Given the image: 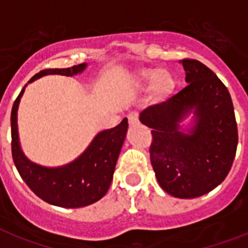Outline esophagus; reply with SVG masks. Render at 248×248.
I'll return each instance as SVG.
<instances>
[{
    "instance_id": "obj_1",
    "label": "esophagus",
    "mask_w": 248,
    "mask_h": 248,
    "mask_svg": "<svg viewBox=\"0 0 248 248\" xmlns=\"http://www.w3.org/2000/svg\"><path fill=\"white\" fill-rule=\"evenodd\" d=\"M128 124L130 126H136V124H139V114L137 113H130L128 114Z\"/></svg>"
}]
</instances>
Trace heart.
I'll use <instances>...</instances> for the list:
<instances>
[{"mask_svg": "<svg viewBox=\"0 0 248 248\" xmlns=\"http://www.w3.org/2000/svg\"><path fill=\"white\" fill-rule=\"evenodd\" d=\"M135 84L139 89L151 87L154 98L165 99L175 88V79L169 70L161 68H146L137 70L135 74Z\"/></svg>", "mask_w": 248, "mask_h": 248, "instance_id": "obj_1", "label": "heart"}]
</instances>
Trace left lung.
Here are the masks:
<instances>
[{"instance_id":"left-lung-1","label":"left lung","mask_w":248,"mask_h":248,"mask_svg":"<svg viewBox=\"0 0 248 248\" xmlns=\"http://www.w3.org/2000/svg\"><path fill=\"white\" fill-rule=\"evenodd\" d=\"M188 85L140 113L151 128L150 160L160 186L175 198H197L228 175L238 134L233 103L226 85L201 62L183 59ZM191 127L181 122L190 114Z\"/></svg>"}]
</instances>
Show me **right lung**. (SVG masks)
<instances>
[{"label": "right lung", "instance_id": "add662e5", "mask_svg": "<svg viewBox=\"0 0 248 248\" xmlns=\"http://www.w3.org/2000/svg\"><path fill=\"white\" fill-rule=\"evenodd\" d=\"M85 68L87 63L65 69L41 70L29 83L49 74L77 76L84 72ZM26 87L28 84L20 92L11 111L12 157L22 180L39 198L57 207L80 208L103 198L109 189L118 155L126 139L127 118H124L116 127L98 132L88 147L69 164L57 168L39 165L26 157L18 137L17 111Z\"/></svg>", "mask_w": 248, "mask_h": 248}]
</instances>
